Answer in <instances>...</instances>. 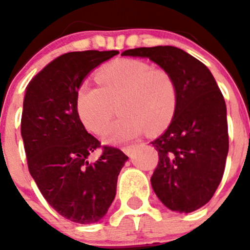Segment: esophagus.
I'll return each mask as SVG.
<instances>
[{"mask_svg": "<svg viewBox=\"0 0 250 250\" xmlns=\"http://www.w3.org/2000/svg\"><path fill=\"white\" fill-rule=\"evenodd\" d=\"M122 150H123V152L125 153V155H128V156H132V153L134 152V150H135V145L125 146V147H123Z\"/></svg>", "mask_w": 250, "mask_h": 250, "instance_id": "obj_1", "label": "esophagus"}]
</instances>
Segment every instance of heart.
Wrapping results in <instances>:
<instances>
[{"mask_svg":"<svg viewBox=\"0 0 250 250\" xmlns=\"http://www.w3.org/2000/svg\"><path fill=\"white\" fill-rule=\"evenodd\" d=\"M98 87L83 83L76 93L81 122L95 134L104 132L117 107L121 117L104 133L106 143L156 133L173 120L178 103L175 81L168 70L146 62L121 59L98 71Z\"/></svg>","mask_w":250,"mask_h":250,"instance_id":"b5f03b06","label":"heart"}]
</instances>
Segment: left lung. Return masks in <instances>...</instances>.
Listing matches in <instances>:
<instances>
[{
    "instance_id": "obj_1",
    "label": "left lung",
    "mask_w": 250,
    "mask_h": 250,
    "mask_svg": "<svg viewBox=\"0 0 250 250\" xmlns=\"http://www.w3.org/2000/svg\"><path fill=\"white\" fill-rule=\"evenodd\" d=\"M122 55L148 58L175 81L172 123L151 143L158 152L151 185L170 210L191 213L210 201L225 170L229 130L221 90L208 67L180 48L141 47Z\"/></svg>"
}]
</instances>
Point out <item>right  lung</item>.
<instances>
[{
    "label": "right lung",
    "instance_id": "1",
    "mask_svg": "<svg viewBox=\"0 0 250 250\" xmlns=\"http://www.w3.org/2000/svg\"><path fill=\"white\" fill-rule=\"evenodd\" d=\"M117 50L70 52L55 58L26 87L21 130L27 167L50 207L77 224L99 221L116 196L117 178L128 160L120 148L102 146L85 130L76 111V93L94 67ZM94 164L86 161L97 148Z\"/></svg>",
    "mask_w": 250,
    "mask_h": 250
}]
</instances>
